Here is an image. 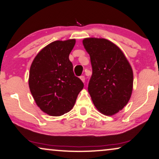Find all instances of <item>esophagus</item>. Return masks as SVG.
<instances>
[{"label": "esophagus", "instance_id": "obj_1", "mask_svg": "<svg viewBox=\"0 0 159 159\" xmlns=\"http://www.w3.org/2000/svg\"><path fill=\"white\" fill-rule=\"evenodd\" d=\"M80 78H81V80L83 82H84L85 81V76L84 75H81V76H80Z\"/></svg>", "mask_w": 159, "mask_h": 159}]
</instances>
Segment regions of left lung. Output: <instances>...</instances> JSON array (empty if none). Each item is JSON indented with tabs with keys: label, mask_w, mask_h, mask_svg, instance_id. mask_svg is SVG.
Wrapping results in <instances>:
<instances>
[{
	"label": "left lung",
	"mask_w": 159,
	"mask_h": 159,
	"mask_svg": "<svg viewBox=\"0 0 159 159\" xmlns=\"http://www.w3.org/2000/svg\"><path fill=\"white\" fill-rule=\"evenodd\" d=\"M83 44L92 67L89 93L101 113L113 116L124 108L132 95V67L122 51L108 40L87 38Z\"/></svg>",
	"instance_id": "left-lung-1"
}]
</instances>
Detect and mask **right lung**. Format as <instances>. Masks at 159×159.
Instances as JSON below:
<instances>
[{"label": "right lung", "mask_w": 159, "mask_h": 159, "mask_svg": "<svg viewBox=\"0 0 159 159\" xmlns=\"http://www.w3.org/2000/svg\"><path fill=\"white\" fill-rule=\"evenodd\" d=\"M75 43V39L52 42L32 62L30 90L40 109L49 116H60L70 111L84 88L69 60Z\"/></svg>", "instance_id": "add662e5"}]
</instances>
